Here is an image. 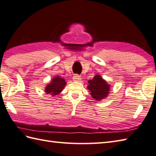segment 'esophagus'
<instances>
[{
	"label": "esophagus",
	"instance_id": "1",
	"mask_svg": "<svg viewBox=\"0 0 156 156\" xmlns=\"http://www.w3.org/2000/svg\"><path fill=\"white\" fill-rule=\"evenodd\" d=\"M73 80L76 81V82L81 80V76L78 74H74V76H73Z\"/></svg>",
	"mask_w": 156,
	"mask_h": 156
}]
</instances>
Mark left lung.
Returning <instances> with one entry per match:
<instances>
[{
	"mask_svg": "<svg viewBox=\"0 0 156 156\" xmlns=\"http://www.w3.org/2000/svg\"><path fill=\"white\" fill-rule=\"evenodd\" d=\"M88 89L94 99L100 100L108 95L110 85L102 79L100 75H96L91 80L88 81Z\"/></svg>",
	"mask_w": 156,
	"mask_h": 156,
	"instance_id": "1",
	"label": "left lung"
}]
</instances>
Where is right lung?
<instances>
[{"label":"right lung","mask_w":156,"mask_h":156,"mask_svg":"<svg viewBox=\"0 0 156 156\" xmlns=\"http://www.w3.org/2000/svg\"><path fill=\"white\" fill-rule=\"evenodd\" d=\"M65 85H66V81L64 80V78L56 76L52 79L50 84L47 85L45 88V92L46 94H50L55 96L56 95H58L62 92Z\"/></svg>","instance_id":"obj_1"}]
</instances>
